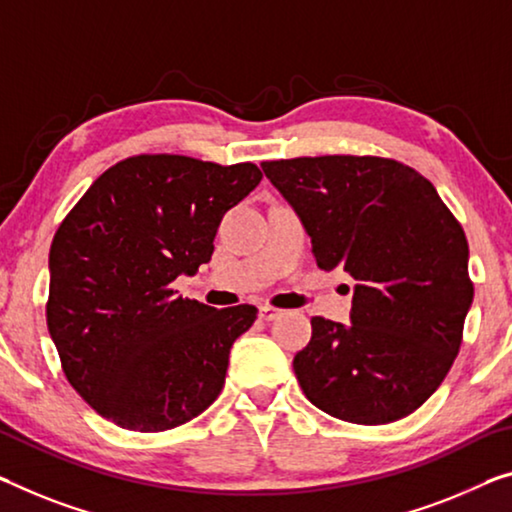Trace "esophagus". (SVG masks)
<instances>
[{
	"instance_id": "obj_1",
	"label": "esophagus",
	"mask_w": 512,
	"mask_h": 512,
	"mask_svg": "<svg viewBox=\"0 0 512 512\" xmlns=\"http://www.w3.org/2000/svg\"><path fill=\"white\" fill-rule=\"evenodd\" d=\"M257 315H259V319H264V322H271V319H276L280 315V310L271 308V305H259Z\"/></svg>"
}]
</instances>
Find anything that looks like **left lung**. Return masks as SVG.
I'll use <instances>...</instances> for the list:
<instances>
[{"instance_id":"left-lung-1","label":"left lung","mask_w":512,"mask_h":512,"mask_svg":"<svg viewBox=\"0 0 512 512\" xmlns=\"http://www.w3.org/2000/svg\"><path fill=\"white\" fill-rule=\"evenodd\" d=\"M317 266L356 280L352 324L312 317L294 356L305 398L340 421L384 425L437 391L474 301L469 243L430 181L391 158L266 160Z\"/></svg>"}]
</instances>
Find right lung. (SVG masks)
Segmentation results:
<instances>
[{
    "label": "right lung",
    "mask_w": 512,
    "mask_h": 512,
    "mask_svg": "<svg viewBox=\"0 0 512 512\" xmlns=\"http://www.w3.org/2000/svg\"><path fill=\"white\" fill-rule=\"evenodd\" d=\"M259 181L253 163L133 156L91 183L59 225L48 331L66 379L114 425L172 430L218 398L257 308H209L172 282L209 262L220 220Z\"/></svg>",
    "instance_id": "add662e5"
}]
</instances>
